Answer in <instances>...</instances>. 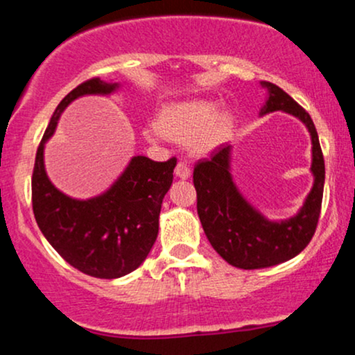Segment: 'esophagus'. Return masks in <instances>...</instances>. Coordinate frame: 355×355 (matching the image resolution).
Wrapping results in <instances>:
<instances>
[{
    "mask_svg": "<svg viewBox=\"0 0 355 355\" xmlns=\"http://www.w3.org/2000/svg\"><path fill=\"white\" fill-rule=\"evenodd\" d=\"M191 170H190V164L187 160H180L175 166V175H177L178 178H182V180H187V178L190 177Z\"/></svg>",
    "mask_w": 355,
    "mask_h": 355,
    "instance_id": "esophagus-1",
    "label": "esophagus"
}]
</instances>
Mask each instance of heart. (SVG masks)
<instances>
[{
    "instance_id": "b5f03b06",
    "label": "heart",
    "mask_w": 355,
    "mask_h": 355,
    "mask_svg": "<svg viewBox=\"0 0 355 355\" xmlns=\"http://www.w3.org/2000/svg\"><path fill=\"white\" fill-rule=\"evenodd\" d=\"M232 128L227 112H217V105L209 100H187L166 105L158 113V120L148 125L146 137L162 140L165 135L189 141L193 152L205 153L222 144Z\"/></svg>"
}]
</instances>
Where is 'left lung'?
Instances as JSON below:
<instances>
[{"label": "left lung", "mask_w": 355, "mask_h": 355, "mask_svg": "<svg viewBox=\"0 0 355 355\" xmlns=\"http://www.w3.org/2000/svg\"><path fill=\"white\" fill-rule=\"evenodd\" d=\"M262 85L268 100L260 113H291L304 121L312 137L313 187L299 214L282 222H268L260 215L232 182L230 145L217 146L193 168L197 211L207 239L223 260L245 270L282 263L309 245L319 223L325 180L324 155L311 115L282 88L268 81Z\"/></svg>", "instance_id": "1"}]
</instances>
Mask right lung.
<instances>
[{"label":"right lung","mask_w":355,"mask_h":355,"mask_svg":"<svg viewBox=\"0 0 355 355\" xmlns=\"http://www.w3.org/2000/svg\"><path fill=\"white\" fill-rule=\"evenodd\" d=\"M116 87L89 78L60 101L36 150L31 177L40 230L71 267L96 279H118L141 266L157 240L162 202L177 165L175 157L166 162L133 157L112 189L89 200H75L55 189L44 172L43 148L61 112L78 96L108 95Z\"/></svg>","instance_id":"right-lung-1"}]
</instances>
